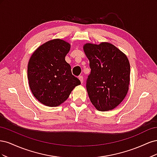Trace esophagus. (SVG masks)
<instances>
[{
    "label": "esophagus",
    "mask_w": 157,
    "mask_h": 157,
    "mask_svg": "<svg viewBox=\"0 0 157 157\" xmlns=\"http://www.w3.org/2000/svg\"><path fill=\"white\" fill-rule=\"evenodd\" d=\"M78 78L80 80V82H81V84L83 83V80H84V78H83V77L82 76H80V77H78Z\"/></svg>",
    "instance_id": "obj_1"
}]
</instances>
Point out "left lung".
I'll use <instances>...</instances> for the list:
<instances>
[{
	"label": "left lung",
	"mask_w": 157,
	"mask_h": 157,
	"mask_svg": "<svg viewBox=\"0 0 157 157\" xmlns=\"http://www.w3.org/2000/svg\"><path fill=\"white\" fill-rule=\"evenodd\" d=\"M83 50L91 69L86 82L90 101L98 111L112 110L123 101L129 89L130 65L127 56L105 42L86 43Z\"/></svg>",
	"instance_id": "1"
}]
</instances>
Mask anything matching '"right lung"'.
Returning <instances> with one entry per match:
<instances>
[{
    "label": "right lung",
    "mask_w": 157,
    "mask_h": 157,
    "mask_svg": "<svg viewBox=\"0 0 157 157\" xmlns=\"http://www.w3.org/2000/svg\"><path fill=\"white\" fill-rule=\"evenodd\" d=\"M70 48L71 44L64 40H50L37 48L29 59L27 77L30 89L46 106H59L80 84L65 59Z\"/></svg>",
    "instance_id": "obj_1"
}]
</instances>
